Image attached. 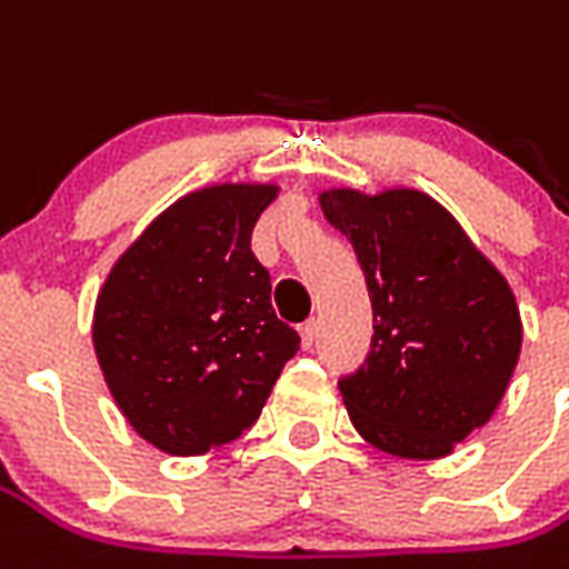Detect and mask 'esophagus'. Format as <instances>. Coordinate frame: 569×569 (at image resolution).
Wrapping results in <instances>:
<instances>
[{
	"label": "esophagus",
	"mask_w": 569,
	"mask_h": 569,
	"mask_svg": "<svg viewBox=\"0 0 569 569\" xmlns=\"http://www.w3.org/2000/svg\"><path fill=\"white\" fill-rule=\"evenodd\" d=\"M317 329H320V323H317V320L301 323V329H298V332H301V345H305V348H313V345H317Z\"/></svg>",
	"instance_id": "34e87169"
}]
</instances>
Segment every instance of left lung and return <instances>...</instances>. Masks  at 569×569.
Returning a JSON list of instances; mask_svg holds the SVG:
<instances>
[{
	"mask_svg": "<svg viewBox=\"0 0 569 569\" xmlns=\"http://www.w3.org/2000/svg\"><path fill=\"white\" fill-rule=\"evenodd\" d=\"M372 301L367 360L341 376L353 428L400 459H440L490 422L520 353L506 277L419 190H326Z\"/></svg>",
	"mask_w": 569,
	"mask_h": 569,
	"instance_id": "obj_1",
	"label": "left lung"
}]
</instances>
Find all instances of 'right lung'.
Returning a JSON list of instances; mask_svg holds the SVG:
<instances>
[{
  "instance_id": "add662e5",
  "label": "right lung",
  "mask_w": 569,
  "mask_h": 569,
  "mask_svg": "<svg viewBox=\"0 0 569 569\" xmlns=\"http://www.w3.org/2000/svg\"><path fill=\"white\" fill-rule=\"evenodd\" d=\"M277 188L218 184L172 202L129 246L94 305L107 388L138 435L200 456L249 431L296 357L298 332L271 308L252 252Z\"/></svg>"
}]
</instances>
